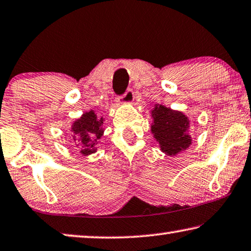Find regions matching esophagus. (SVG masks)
<instances>
[{"instance_id":"esophagus-1","label":"esophagus","mask_w":251,"mask_h":251,"mask_svg":"<svg viewBox=\"0 0 251 251\" xmlns=\"http://www.w3.org/2000/svg\"><path fill=\"white\" fill-rule=\"evenodd\" d=\"M134 98H135L134 90L132 88H129L122 95L121 100H122V102H125V104H129V102H132L134 100Z\"/></svg>"}]
</instances>
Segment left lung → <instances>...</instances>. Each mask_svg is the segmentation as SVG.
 <instances>
[{
	"label": "left lung",
	"instance_id": "8db88e82",
	"mask_svg": "<svg viewBox=\"0 0 251 251\" xmlns=\"http://www.w3.org/2000/svg\"><path fill=\"white\" fill-rule=\"evenodd\" d=\"M154 124L152 133L161 150L169 155H176L191 144L190 135L186 134L189 121L185 115L171 110L164 106H156L152 111Z\"/></svg>",
	"mask_w": 251,
	"mask_h": 251
}]
</instances>
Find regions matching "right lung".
I'll list each match as a JSON object with an SVG mask.
<instances>
[{"label": "right lung", "mask_w": 251, "mask_h": 251, "mask_svg": "<svg viewBox=\"0 0 251 251\" xmlns=\"http://www.w3.org/2000/svg\"><path fill=\"white\" fill-rule=\"evenodd\" d=\"M102 124L104 119L98 118L94 111H88L83 114L80 119L75 122L73 132L75 140H78V145L81 147V153L88 155L94 153L96 149L97 141L102 135Z\"/></svg>", "instance_id": "obj_1"}]
</instances>
